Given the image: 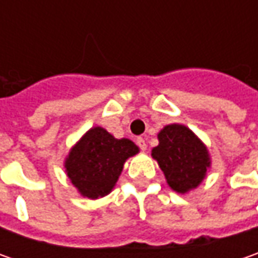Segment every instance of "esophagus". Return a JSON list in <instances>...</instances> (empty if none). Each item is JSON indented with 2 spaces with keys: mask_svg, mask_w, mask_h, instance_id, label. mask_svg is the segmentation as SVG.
I'll return each mask as SVG.
<instances>
[{
  "mask_svg": "<svg viewBox=\"0 0 258 258\" xmlns=\"http://www.w3.org/2000/svg\"><path fill=\"white\" fill-rule=\"evenodd\" d=\"M136 145H138L142 151L146 149V141H145L144 138H138V139H136Z\"/></svg>",
  "mask_w": 258,
  "mask_h": 258,
  "instance_id": "34e87169",
  "label": "esophagus"
}]
</instances>
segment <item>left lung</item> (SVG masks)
<instances>
[{"instance_id": "1", "label": "left lung", "mask_w": 258, "mask_h": 258, "mask_svg": "<svg viewBox=\"0 0 258 258\" xmlns=\"http://www.w3.org/2000/svg\"><path fill=\"white\" fill-rule=\"evenodd\" d=\"M152 156L164 171L166 182L176 192L197 188L210 166L208 151L183 124H168L158 135Z\"/></svg>"}]
</instances>
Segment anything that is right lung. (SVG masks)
<instances>
[{
    "label": "right lung",
    "instance_id": "right-lung-1",
    "mask_svg": "<svg viewBox=\"0 0 258 258\" xmlns=\"http://www.w3.org/2000/svg\"><path fill=\"white\" fill-rule=\"evenodd\" d=\"M139 152L129 139H116L103 127H93L66 159V172L83 197L96 200L113 189L124 161Z\"/></svg>",
    "mask_w": 258,
    "mask_h": 258
}]
</instances>
